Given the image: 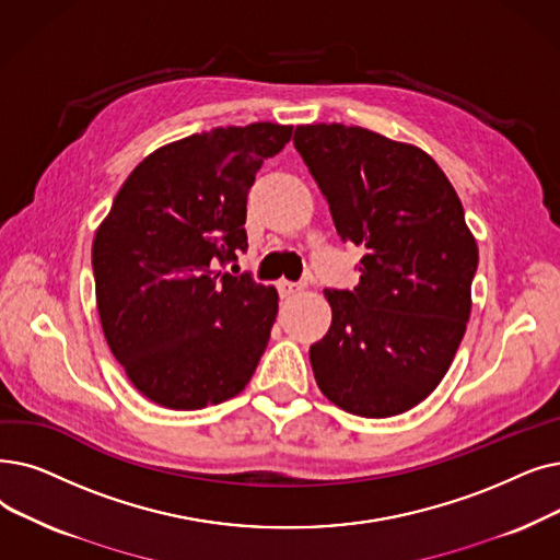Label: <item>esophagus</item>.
Masks as SVG:
<instances>
[{
	"label": "esophagus",
	"instance_id": "1",
	"mask_svg": "<svg viewBox=\"0 0 560 560\" xmlns=\"http://www.w3.org/2000/svg\"><path fill=\"white\" fill-rule=\"evenodd\" d=\"M277 290H279V295L283 298V300H290V298H295V295H300L302 290H304V283H295V281H279L277 283Z\"/></svg>",
	"mask_w": 560,
	"mask_h": 560
}]
</instances>
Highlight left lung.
I'll return each mask as SVG.
<instances>
[{
	"label": "left lung",
	"instance_id": "1",
	"mask_svg": "<svg viewBox=\"0 0 560 560\" xmlns=\"http://www.w3.org/2000/svg\"><path fill=\"white\" fill-rule=\"evenodd\" d=\"M293 143L338 237L363 249L359 283L325 290L315 382L350 415H402L442 382L467 329L478 247L465 208L417 145L340 124L300 126Z\"/></svg>",
	"mask_w": 560,
	"mask_h": 560
}]
</instances>
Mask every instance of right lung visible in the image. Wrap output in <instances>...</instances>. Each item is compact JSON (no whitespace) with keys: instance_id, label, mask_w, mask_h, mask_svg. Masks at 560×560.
<instances>
[{"instance_id":"1","label":"right lung","mask_w":560,"mask_h":560,"mask_svg":"<svg viewBox=\"0 0 560 560\" xmlns=\"http://www.w3.org/2000/svg\"><path fill=\"white\" fill-rule=\"evenodd\" d=\"M293 128H214L162 145L118 189L93 240L103 331L130 382L168 409L237 396L270 340L279 295L249 272L247 194Z\"/></svg>"}]
</instances>
